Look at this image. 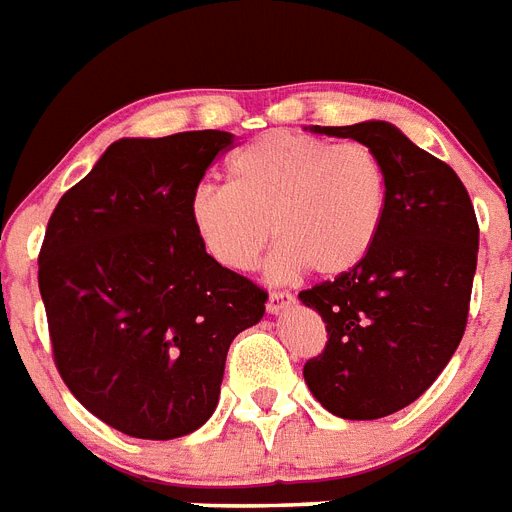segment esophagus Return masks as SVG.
I'll list each match as a JSON object with an SVG mask.
<instances>
[{
  "instance_id": "1",
  "label": "esophagus",
  "mask_w": 512,
  "mask_h": 512,
  "mask_svg": "<svg viewBox=\"0 0 512 512\" xmlns=\"http://www.w3.org/2000/svg\"><path fill=\"white\" fill-rule=\"evenodd\" d=\"M292 303H295V295H292V292H271V295H268V305H265V308H268V313H279Z\"/></svg>"
}]
</instances>
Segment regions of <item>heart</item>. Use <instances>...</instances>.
<instances>
[{"instance_id":"1","label":"heart","mask_w":512,"mask_h":512,"mask_svg":"<svg viewBox=\"0 0 512 512\" xmlns=\"http://www.w3.org/2000/svg\"><path fill=\"white\" fill-rule=\"evenodd\" d=\"M228 183L201 185L188 204L193 233L215 263L252 271L273 239V279L303 268L316 276L353 271L380 236L388 177L364 143L308 132H265L236 151Z\"/></svg>"}]
</instances>
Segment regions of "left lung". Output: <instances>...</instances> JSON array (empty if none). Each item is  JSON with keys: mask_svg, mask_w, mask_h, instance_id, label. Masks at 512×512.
<instances>
[{"mask_svg": "<svg viewBox=\"0 0 512 512\" xmlns=\"http://www.w3.org/2000/svg\"><path fill=\"white\" fill-rule=\"evenodd\" d=\"M380 156L388 201L372 252L303 289L327 324V345L303 377L342 420H380L404 409L444 372L468 327L478 220L457 172L388 122L313 127Z\"/></svg>", "mask_w": 512, "mask_h": 512, "instance_id": "left-lung-1", "label": "left lung"}]
</instances>
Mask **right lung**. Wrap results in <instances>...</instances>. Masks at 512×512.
Instances as JSON below:
<instances>
[{
	"label": "right lung",
	"instance_id": "add662e5",
	"mask_svg": "<svg viewBox=\"0 0 512 512\" xmlns=\"http://www.w3.org/2000/svg\"><path fill=\"white\" fill-rule=\"evenodd\" d=\"M231 132L127 138L60 196L39 249L52 361L76 401L132 438L215 412L233 337L268 292L204 252L188 204Z\"/></svg>",
	"mask_w": 512,
	"mask_h": 512
}]
</instances>
